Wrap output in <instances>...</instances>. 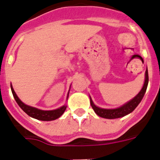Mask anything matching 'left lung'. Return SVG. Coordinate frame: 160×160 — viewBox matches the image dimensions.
<instances>
[{
	"label": "left lung",
	"mask_w": 160,
	"mask_h": 160,
	"mask_svg": "<svg viewBox=\"0 0 160 160\" xmlns=\"http://www.w3.org/2000/svg\"><path fill=\"white\" fill-rule=\"evenodd\" d=\"M148 68L145 72V80L142 89L140 90L139 93L136 95L135 97L123 104L121 107L117 108L114 109H105V108H100L97 107L94 104L93 101L92 100L90 97V103L92 108H93L94 112H96V115L102 118H105V119H116V118H120L125 116L126 115L129 114L131 112H133L136 107H137L139 103H140L142 99H143V96H144L145 92H146L147 88H148Z\"/></svg>",
	"instance_id": "8db88e82"
}]
</instances>
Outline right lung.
I'll list each match as a JSON object with an SVG mask.
<instances>
[{"mask_svg": "<svg viewBox=\"0 0 160 160\" xmlns=\"http://www.w3.org/2000/svg\"><path fill=\"white\" fill-rule=\"evenodd\" d=\"M11 90H12V93L13 95V97L15 100L17 101V104L19 105L20 108L24 111L27 115H28L31 117L34 118V119H39V120H43V121H51V120H54V119H58L59 117L62 116V114L65 111L67 106L64 105L62 107H60V108H57L56 110L52 111H44L41 110V109L31 107L28 105L24 104L21 100H20L18 96L16 94L15 91L13 90L12 84H11Z\"/></svg>", "mask_w": 160, "mask_h": 160, "instance_id": "right-lung-1", "label": "right lung"}]
</instances>
